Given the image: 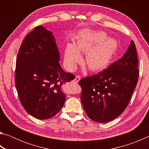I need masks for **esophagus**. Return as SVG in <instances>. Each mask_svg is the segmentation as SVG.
I'll list each match as a JSON object with an SVG mask.
<instances>
[{
  "label": "esophagus",
  "instance_id": "obj_1",
  "mask_svg": "<svg viewBox=\"0 0 149 149\" xmlns=\"http://www.w3.org/2000/svg\"><path fill=\"white\" fill-rule=\"evenodd\" d=\"M80 79H81V78H80V77L79 76V75H76V76H75V77L74 81L75 83H78L80 81Z\"/></svg>",
  "mask_w": 149,
  "mask_h": 149
}]
</instances>
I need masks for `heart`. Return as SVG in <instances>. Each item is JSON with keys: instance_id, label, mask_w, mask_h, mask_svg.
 Segmentation results:
<instances>
[{"instance_id": "obj_1", "label": "heart", "mask_w": 149, "mask_h": 149, "mask_svg": "<svg viewBox=\"0 0 149 149\" xmlns=\"http://www.w3.org/2000/svg\"><path fill=\"white\" fill-rule=\"evenodd\" d=\"M119 49V42L110 38L104 31L84 32L75 37L74 43H68L64 50V63L69 70H74L81 62L79 52L86 54L85 63L91 72H100L112 64Z\"/></svg>"}]
</instances>
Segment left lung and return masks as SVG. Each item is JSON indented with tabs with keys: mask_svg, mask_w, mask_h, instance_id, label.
Segmentation results:
<instances>
[{
	"mask_svg": "<svg viewBox=\"0 0 149 149\" xmlns=\"http://www.w3.org/2000/svg\"><path fill=\"white\" fill-rule=\"evenodd\" d=\"M139 73L135 45L132 41L122 58L98 74L80 80L81 100L88 116L106 123L122 114L137 85Z\"/></svg>",
	"mask_w": 149,
	"mask_h": 149,
	"instance_id": "8db88e82",
	"label": "left lung"
}]
</instances>
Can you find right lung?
Here are the masks:
<instances>
[{
    "instance_id": "right-lung-1",
    "label": "right lung",
    "mask_w": 149,
    "mask_h": 149,
    "mask_svg": "<svg viewBox=\"0 0 149 149\" xmlns=\"http://www.w3.org/2000/svg\"><path fill=\"white\" fill-rule=\"evenodd\" d=\"M59 61L51 31L39 26L26 35L17 54L15 84L22 105L37 119H49L61 110L65 101L63 85L75 78Z\"/></svg>"
}]
</instances>
